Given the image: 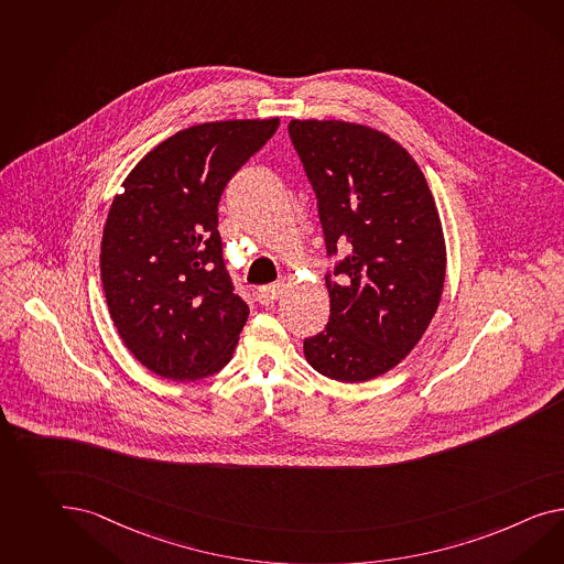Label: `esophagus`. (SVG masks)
Returning a JSON list of instances; mask_svg holds the SVG:
<instances>
[{"mask_svg":"<svg viewBox=\"0 0 564 564\" xmlns=\"http://www.w3.org/2000/svg\"><path fill=\"white\" fill-rule=\"evenodd\" d=\"M284 286H286V284H284L282 280L275 282V284H270V286H261V289L258 290V301H260V304H263V306L274 304L275 299L282 294Z\"/></svg>","mask_w":564,"mask_h":564,"instance_id":"34e87169","label":"esophagus"}]
</instances>
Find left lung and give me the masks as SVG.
<instances>
[{
  "instance_id": "obj_1",
  "label": "left lung",
  "mask_w": 564,
  "mask_h": 564,
  "mask_svg": "<svg viewBox=\"0 0 564 564\" xmlns=\"http://www.w3.org/2000/svg\"><path fill=\"white\" fill-rule=\"evenodd\" d=\"M289 134L317 198L329 260L332 315L304 339V356L339 382L384 375L421 339L444 289L432 192L413 158L378 130L290 120Z\"/></svg>"
}]
</instances>
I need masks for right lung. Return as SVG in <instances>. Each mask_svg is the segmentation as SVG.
<instances>
[{
  "label": "right lung",
  "mask_w": 564,
  "mask_h": 564,
  "mask_svg": "<svg viewBox=\"0 0 564 564\" xmlns=\"http://www.w3.org/2000/svg\"><path fill=\"white\" fill-rule=\"evenodd\" d=\"M278 127L280 118L180 130L137 163L116 196L101 284L124 346L151 372L198 380L231 361L249 306L223 258L218 203Z\"/></svg>",
  "instance_id": "add662e5"
}]
</instances>
